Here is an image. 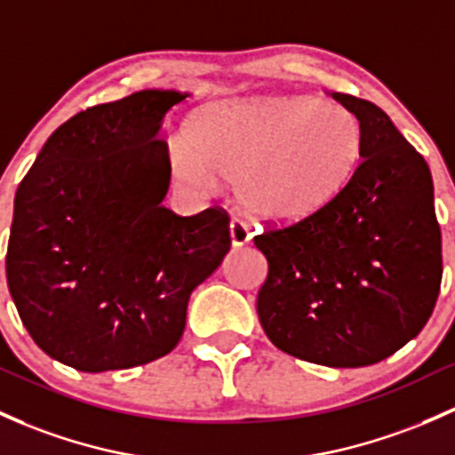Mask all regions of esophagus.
<instances>
[{"mask_svg": "<svg viewBox=\"0 0 455 455\" xmlns=\"http://www.w3.org/2000/svg\"><path fill=\"white\" fill-rule=\"evenodd\" d=\"M229 241H232L234 247H243L251 241V229L245 221H241V219L229 221Z\"/></svg>", "mask_w": 455, "mask_h": 455, "instance_id": "1", "label": "esophagus"}]
</instances>
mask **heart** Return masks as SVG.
Returning <instances> with one entry per match:
<instances>
[{
    "label": "heart",
    "mask_w": 455,
    "mask_h": 455,
    "mask_svg": "<svg viewBox=\"0 0 455 455\" xmlns=\"http://www.w3.org/2000/svg\"><path fill=\"white\" fill-rule=\"evenodd\" d=\"M188 147L171 149L175 178L202 193L236 180L256 217L295 223L345 193L364 151L354 112L315 97H253L210 106L193 121Z\"/></svg>",
    "instance_id": "b5f03b06"
}]
</instances>
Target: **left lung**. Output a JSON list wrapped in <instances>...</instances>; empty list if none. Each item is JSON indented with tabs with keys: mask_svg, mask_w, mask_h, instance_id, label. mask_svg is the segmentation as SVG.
Segmentation results:
<instances>
[{
	"mask_svg": "<svg viewBox=\"0 0 455 455\" xmlns=\"http://www.w3.org/2000/svg\"><path fill=\"white\" fill-rule=\"evenodd\" d=\"M364 130L358 173L315 217L253 236L268 262L258 316L306 363L355 369L412 340L436 306L441 226L427 163L382 108L331 92Z\"/></svg>",
	"mask_w": 455,
	"mask_h": 455,
	"instance_id": "8db88e82",
	"label": "left lung"
}]
</instances>
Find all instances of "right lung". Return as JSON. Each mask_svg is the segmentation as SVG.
I'll return each instance as SVG.
<instances>
[{"mask_svg": "<svg viewBox=\"0 0 455 455\" xmlns=\"http://www.w3.org/2000/svg\"><path fill=\"white\" fill-rule=\"evenodd\" d=\"M188 92L139 91L77 112L14 195L6 280L34 343L84 373L130 369L182 339L188 297L229 251V217L163 206L158 139Z\"/></svg>", "mask_w": 455, "mask_h": 455, "instance_id": "add662e5", "label": "right lung"}]
</instances>
